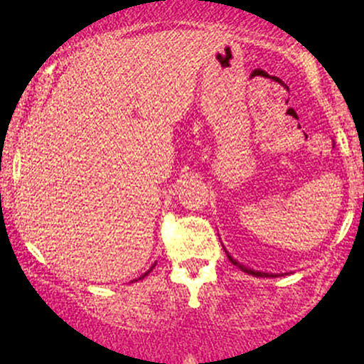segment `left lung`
<instances>
[{"label":"left lung","mask_w":364,"mask_h":364,"mask_svg":"<svg viewBox=\"0 0 364 364\" xmlns=\"http://www.w3.org/2000/svg\"><path fill=\"white\" fill-rule=\"evenodd\" d=\"M224 250H225V248H224ZM225 255H228V258H229V260H231V263H235L236 267H240V269L243 270V272H246V274H250V275H255V277H277V274H267V272H262V270H253V269H248V267L241 265L240 262L235 260V258H232L231 255H229L228 250H225Z\"/></svg>","instance_id":"obj_1"}]
</instances>
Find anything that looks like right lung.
Returning <instances> with one entry per match:
<instances>
[{"label":"right lung","mask_w":364,"mask_h":364,"mask_svg":"<svg viewBox=\"0 0 364 364\" xmlns=\"http://www.w3.org/2000/svg\"><path fill=\"white\" fill-rule=\"evenodd\" d=\"M154 267H156V263H154V265H152V267H150V270H152V269H154ZM150 270H147V272H145L144 275H140V277H139V279H135V281H132V282H136V281H140V279H144V277H145V275H149V274H150Z\"/></svg>","instance_id":"add662e5"}]
</instances>
